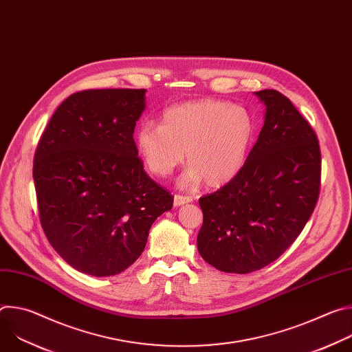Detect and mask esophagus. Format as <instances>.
I'll return each instance as SVG.
<instances>
[{"label": "esophagus", "mask_w": 352, "mask_h": 352, "mask_svg": "<svg viewBox=\"0 0 352 352\" xmlns=\"http://www.w3.org/2000/svg\"><path fill=\"white\" fill-rule=\"evenodd\" d=\"M190 200H192V197H189V196H185V195H175V196H174V206H182V205L190 202Z\"/></svg>", "instance_id": "esophagus-1"}]
</instances>
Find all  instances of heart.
Returning <instances> with one entry per match:
<instances>
[{
	"instance_id": "1",
	"label": "heart",
	"mask_w": 352,
	"mask_h": 352,
	"mask_svg": "<svg viewBox=\"0 0 352 352\" xmlns=\"http://www.w3.org/2000/svg\"><path fill=\"white\" fill-rule=\"evenodd\" d=\"M255 120L242 106L226 100L202 98L168 107L162 122H143L136 132V150L144 167L167 177L186 162L181 178L185 188H219L243 167L255 138Z\"/></svg>"
}]
</instances>
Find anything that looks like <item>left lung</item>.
<instances>
[{
  "mask_svg": "<svg viewBox=\"0 0 352 352\" xmlns=\"http://www.w3.org/2000/svg\"><path fill=\"white\" fill-rule=\"evenodd\" d=\"M256 96L266 106L265 124L243 167L199 199V254L226 273L256 272L278 259L302 232L320 193L316 132L280 91Z\"/></svg>",
  "mask_w": 352,
  "mask_h": 352,
  "instance_id": "1",
  "label": "left lung"
}]
</instances>
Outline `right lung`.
<instances>
[{
  "instance_id": "right-lung-1",
  "label": "right lung",
  "mask_w": 352,
  "mask_h": 352,
  "mask_svg": "<svg viewBox=\"0 0 352 352\" xmlns=\"http://www.w3.org/2000/svg\"><path fill=\"white\" fill-rule=\"evenodd\" d=\"M144 89L71 94L48 121L33 179L43 231L78 272L116 276L143 252L174 196L143 170L133 140Z\"/></svg>"
}]
</instances>
